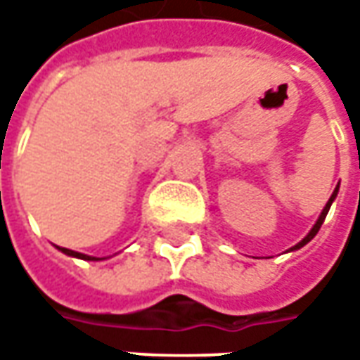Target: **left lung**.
<instances>
[{"label":"left lung","mask_w":360,"mask_h":360,"mask_svg":"<svg viewBox=\"0 0 360 360\" xmlns=\"http://www.w3.org/2000/svg\"><path fill=\"white\" fill-rule=\"evenodd\" d=\"M337 194H339V184H337V188H335V192L330 194V198H328V202H326V204H325V208H323V212H321V216H319V220H316V222H314V226H312V229L309 230V234H307V236H304L302 240L298 242V244H295V246H292L290 250H298V248H302L304 244H309V242H311L312 238L316 236V232H319V230H321V226H323V222H325L326 214H328V210H330V204L335 202V198H337ZM290 250H288V252H290Z\"/></svg>","instance_id":"1"}]
</instances>
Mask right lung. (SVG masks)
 <instances>
[{"mask_svg":"<svg viewBox=\"0 0 360 360\" xmlns=\"http://www.w3.org/2000/svg\"><path fill=\"white\" fill-rule=\"evenodd\" d=\"M58 248L62 250L63 255L74 256V258H79V260H104V258H98V256L84 255V252H76V250H70V248H62V246H58Z\"/></svg>","mask_w":360,"mask_h":360,"instance_id":"1","label":"right lung"}]
</instances>
